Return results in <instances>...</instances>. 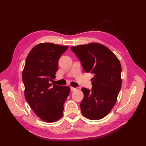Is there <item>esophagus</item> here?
<instances>
[{"instance_id": "obj_1", "label": "esophagus", "mask_w": 146, "mask_h": 146, "mask_svg": "<svg viewBox=\"0 0 146 146\" xmlns=\"http://www.w3.org/2000/svg\"><path fill=\"white\" fill-rule=\"evenodd\" d=\"M70 91H74L75 90H76V88H73V87H70Z\"/></svg>"}]
</instances>
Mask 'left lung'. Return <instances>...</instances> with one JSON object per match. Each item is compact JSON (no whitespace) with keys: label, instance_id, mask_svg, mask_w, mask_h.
<instances>
[{"label":"left lung","instance_id":"left-lung-1","mask_svg":"<svg viewBox=\"0 0 146 146\" xmlns=\"http://www.w3.org/2000/svg\"><path fill=\"white\" fill-rule=\"evenodd\" d=\"M70 49L80 60L84 71L94 74L91 90L82 89V113L91 120H99L107 116L116 104L122 85L121 63L108 48L98 43Z\"/></svg>","mask_w":146,"mask_h":146}]
</instances>
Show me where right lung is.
Returning a JSON list of instances; mask_svg holds the SVG:
<instances>
[{"mask_svg": "<svg viewBox=\"0 0 146 146\" xmlns=\"http://www.w3.org/2000/svg\"><path fill=\"white\" fill-rule=\"evenodd\" d=\"M68 48L53 43L39 44L26 58L23 72L25 98L35 113L47 122L62 116L63 104L70 92L68 86L50 83L55 78L60 56Z\"/></svg>", "mask_w": 146, "mask_h": 146, "instance_id": "1", "label": "right lung"}]
</instances>
